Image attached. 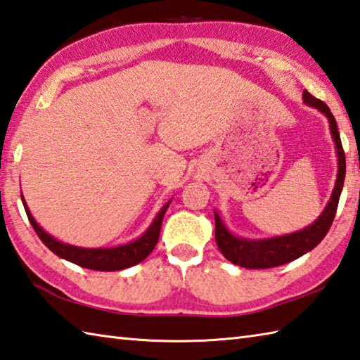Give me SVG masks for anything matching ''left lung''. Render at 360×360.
I'll list each match as a JSON object with an SVG mask.
<instances>
[{"label":"left lung","instance_id":"1","mask_svg":"<svg viewBox=\"0 0 360 360\" xmlns=\"http://www.w3.org/2000/svg\"><path fill=\"white\" fill-rule=\"evenodd\" d=\"M302 101L307 105L319 109L323 115L328 118L330 134L335 142L337 158H339V172H337L335 187L330 195L328 206L323 210L321 215L316 220L301 231L293 232V234H285L271 238H262V240H250V238H242L232 234L223 223L217 212L215 215V240L221 255L226 257L229 262L234 265L243 266V269H273L292 262V260L301 257L319 245L334 221V217L339 206L340 193L343 188L345 173H347V160H345V151L342 146L340 134L337 129V123L334 115L330 114V109L319 98L312 96L307 90L302 91Z\"/></svg>","mask_w":360,"mask_h":360}]
</instances>
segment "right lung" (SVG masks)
Here are the masks:
<instances>
[{"instance_id":"1","label":"right lung","mask_w":360,"mask_h":360,"mask_svg":"<svg viewBox=\"0 0 360 360\" xmlns=\"http://www.w3.org/2000/svg\"><path fill=\"white\" fill-rule=\"evenodd\" d=\"M21 201H23L30 223L32 224L34 231L37 232L39 238L45 243L46 248L51 250L56 256L68 260V262L79 265L82 269L96 271H118L129 269V266L140 264L143 259L150 256V252L154 250V246H156L159 240L162 220H164V215L172 202L168 201L165 206L159 210V214L150 224V228H148L137 240L120 246H112V248H81V246L62 243L59 240H56L53 236H49L48 232L41 229L37 221L34 220L30 209H27V204L23 198V195H21Z\"/></svg>"}]
</instances>
